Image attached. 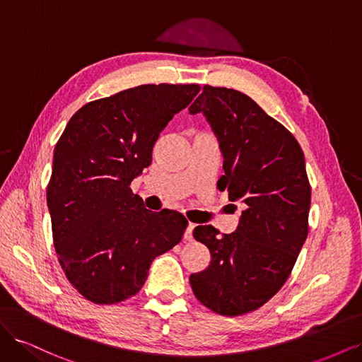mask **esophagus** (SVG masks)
I'll return each mask as SVG.
<instances>
[{"label": "esophagus", "mask_w": 362, "mask_h": 362, "mask_svg": "<svg viewBox=\"0 0 362 362\" xmlns=\"http://www.w3.org/2000/svg\"><path fill=\"white\" fill-rule=\"evenodd\" d=\"M193 229H194V223H189L187 228H185V233H184V240H187V242H192L193 240Z\"/></svg>", "instance_id": "1"}]
</instances>
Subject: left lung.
<instances>
[{"label": "left lung", "instance_id": "obj_1", "mask_svg": "<svg viewBox=\"0 0 362 362\" xmlns=\"http://www.w3.org/2000/svg\"><path fill=\"white\" fill-rule=\"evenodd\" d=\"M189 112H202L221 141L225 175L217 189L246 204L233 234L194 228L211 261L192 273L190 286L208 310L242 315L281 290L308 235L311 185L303 152L286 127L238 90L205 84Z\"/></svg>", "mask_w": 362, "mask_h": 362}]
</instances>
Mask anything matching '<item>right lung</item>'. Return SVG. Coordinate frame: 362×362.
I'll return each mask as SVG.
<instances>
[{"label": "right lung", "mask_w": 362, "mask_h": 362, "mask_svg": "<svg viewBox=\"0 0 362 362\" xmlns=\"http://www.w3.org/2000/svg\"><path fill=\"white\" fill-rule=\"evenodd\" d=\"M199 84H141L83 105L54 149L47 189L52 243L71 286L113 305L136 296L151 262L178 245L187 218L154 213L129 184L152 161L169 120Z\"/></svg>", "instance_id": "1"}]
</instances>
